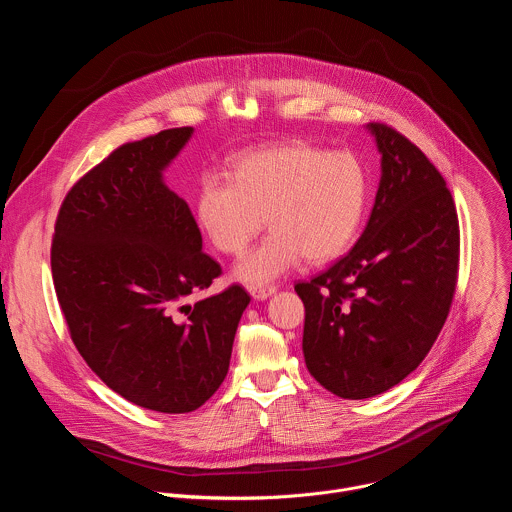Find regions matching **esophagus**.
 I'll use <instances>...</instances> for the list:
<instances>
[{
    "instance_id": "obj_1",
    "label": "esophagus",
    "mask_w": 512,
    "mask_h": 512,
    "mask_svg": "<svg viewBox=\"0 0 512 512\" xmlns=\"http://www.w3.org/2000/svg\"><path fill=\"white\" fill-rule=\"evenodd\" d=\"M248 290H250V294H252V298H256V300H264V298H268L270 294H274L276 292V286H262V284H254V286H248Z\"/></svg>"
}]
</instances>
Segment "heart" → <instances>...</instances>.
Segmentation results:
<instances>
[{
	"label": "heart",
	"mask_w": 512,
	"mask_h": 512,
	"mask_svg": "<svg viewBox=\"0 0 512 512\" xmlns=\"http://www.w3.org/2000/svg\"><path fill=\"white\" fill-rule=\"evenodd\" d=\"M367 197L369 177L353 153L296 143L240 157L232 179L203 175L195 216L228 256H242L268 216L272 234L236 268L240 280L262 284L302 258L323 264L343 254L359 234Z\"/></svg>",
	"instance_id": "b5f03b06"
}]
</instances>
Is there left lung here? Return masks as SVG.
Wrapping results in <instances>:
<instances>
[{
  "label": "left lung",
  "mask_w": 512,
  "mask_h": 512,
  "mask_svg": "<svg viewBox=\"0 0 512 512\" xmlns=\"http://www.w3.org/2000/svg\"><path fill=\"white\" fill-rule=\"evenodd\" d=\"M381 181L367 228L331 268L294 290L311 375L345 399L379 395L430 353L454 300L460 226L434 163L405 135L369 123Z\"/></svg>",
  "instance_id": "1"
}]
</instances>
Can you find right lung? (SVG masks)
Here are the masks:
<instances>
[{
    "label": "right lung",
    "mask_w": 512,
    "mask_h": 512,
    "mask_svg": "<svg viewBox=\"0 0 512 512\" xmlns=\"http://www.w3.org/2000/svg\"><path fill=\"white\" fill-rule=\"evenodd\" d=\"M191 127L117 147L58 210L50 264L70 339L113 391L145 410L187 414L222 385L250 294L208 290L222 266L201 252L187 203L161 179Z\"/></svg>",
    "instance_id": "obj_1"
}]
</instances>
